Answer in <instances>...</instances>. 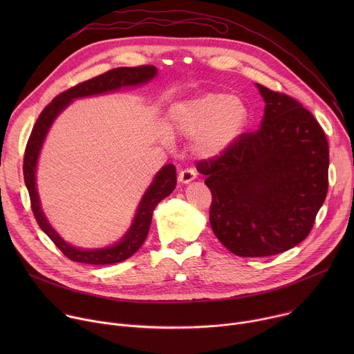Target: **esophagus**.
Masks as SVG:
<instances>
[{
    "mask_svg": "<svg viewBox=\"0 0 354 354\" xmlns=\"http://www.w3.org/2000/svg\"><path fill=\"white\" fill-rule=\"evenodd\" d=\"M196 176H197V172H196L193 168H186V169H183V171L179 172L178 180H179L180 183H189V182H192L193 179H196Z\"/></svg>",
    "mask_w": 354,
    "mask_h": 354,
    "instance_id": "34e87169",
    "label": "esophagus"
}]
</instances>
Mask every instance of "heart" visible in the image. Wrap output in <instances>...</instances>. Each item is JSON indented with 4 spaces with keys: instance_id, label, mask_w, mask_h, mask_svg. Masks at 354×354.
Returning a JSON list of instances; mask_svg holds the SVG:
<instances>
[{
    "instance_id": "b5f03b06",
    "label": "heart",
    "mask_w": 354,
    "mask_h": 354,
    "mask_svg": "<svg viewBox=\"0 0 354 354\" xmlns=\"http://www.w3.org/2000/svg\"><path fill=\"white\" fill-rule=\"evenodd\" d=\"M248 109L239 97L223 92H206L175 104L168 113V129L194 138L196 151L203 157H217L241 136ZM162 138L169 140L164 133Z\"/></svg>"
}]
</instances>
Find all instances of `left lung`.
<instances>
[{"label": "left lung", "instance_id": "left-lung-1", "mask_svg": "<svg viewBox=\"0 0 354 354\" xmlns=\"http://www.w3.org/2000/svg\"><path fill=\"white\" fill-rule=\"evenodd\" d=\"M265 115L218 157L201 160L213 201L210 224L236 257H270L304 241L328 193L329 147L310 111L257 84Z\"/></svg>", "mask_w": 354, "mask_h": 354}]
</instances>
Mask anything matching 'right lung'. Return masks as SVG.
<instances>
[{
    "mask_svg": "<svg viewBox=\"0 0 354 354\" xmlns=\"http://www.w3.org/2000/svg\"><path fill=\"white\" fill-rule=\"evenodd\" d=\"M156 75L157 68L154 66L119 67L109 70L105 74H100L88 81H84L57 95L52 102L41 111L32 129L24 157V179L30 197V207L41 231L55 242V245L70 261L88 265H111L126 261L127 258L134 255L148 235L154 209L161 200H164L174 192L176 186V169L172 164H168L164 168H161V171L156 175L153 183L149 185V187L147 189L140 201L130 230L116 245L102 249H80L67 243L53 230V227L48 224L44 213L40 209V200L36 190V165L46 134L50 126L53 124L55 119L73 102L74 99L106 93L111 91H116L122 86L141 85L151 81Z\"/></svg>",
    "mask_w": 354,
    "mask_h": 354,
    "instance_id": "add662e5",
    "label": "right lung"
}]
</instances>
